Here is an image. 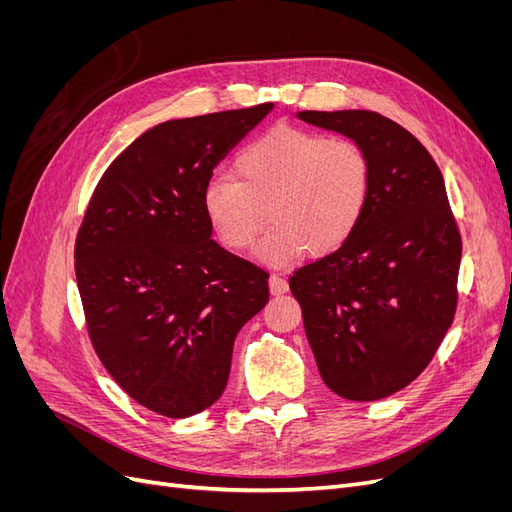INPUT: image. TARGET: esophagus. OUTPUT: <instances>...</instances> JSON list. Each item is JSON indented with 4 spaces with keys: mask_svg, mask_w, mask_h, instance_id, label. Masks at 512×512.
<instances>
[{
    "mask_svg": "<svg viewBox=\"0 0 512 512\" xmlns=\"http://www.w3.org/2000/svg\"><path fill=\"white\" fill-rule=\"evenodd\" d=\"M269 288H271L273 294H284L288 290V280H286V277H282V275L273 273L269 277Z\"/></svg>",
    "mask_w": 512,
    "mask_h": 512,
    "instance_id": "esophagus-1",
    "label": "esophagus"
}]
</instances>
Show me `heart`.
<instances>
[{
    "label": "heart",
    "mask_w": 512,
    "mask_h": 512,
    "mask_svg": "<svg viewBox=\"0 0 512 512\" xmlns=\"http://www.w3.org/2000/svg\"><path fill=\"white\" fill-rule=\"evenodd\" d=\"M235 175L205 185L207 220L232 252H243L273 222L258 258L282 265L307 250L337 252L359 226L371 188L365 149L346 136L277 126L247 143Z\"/></svg>",
    "instance_id": "b5f03b06"
}]
</instances>
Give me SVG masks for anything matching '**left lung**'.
<instances>
[{
    "mask_svg": "<svg viewBox=\"0 0 512 512\" xmlns=\"http://www.w3.org/2000/svg\"><path fill=\"white\" fill-rule=\"evenodd\" d=\"M359 143L371 166L363 218L337 252L294 271L307 342L333 393L376 401L429 365L457 309L461 237L438 164L374 111H301Z\"/></svg>",
    "mask_w": 512,
    "mask_h": 512,
    "instance_id": "obj_1",
    "label": "left lung"
}]
</instances>
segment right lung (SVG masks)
Here are the masks:
<instances>
[{
	"label": "right lung",
	"instance_id": "add662e5",
	"mask_svg": "<svg viewBox=\"0 0 512 512\" xmlns=\"http://www.w3.org/2000/svg\"><path fill=\"white\" fill-rule=\"evenodd\" d=\"M271 111L158 123L106 168L85 211L74 271L91 344L121 389L162 416L222 397L235 337L269 301V273L211 239L203 192Z\"/></svg>",
	"mask_w": 512,
	"mask_h": 512
}]
</instances>
